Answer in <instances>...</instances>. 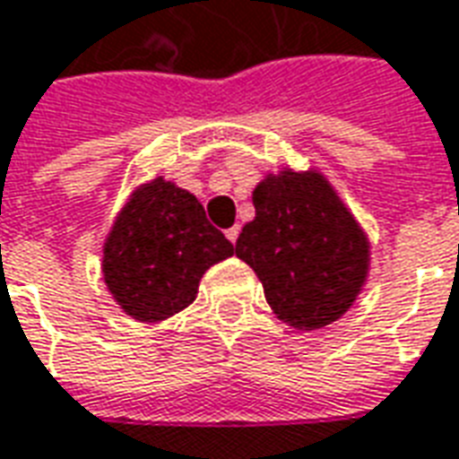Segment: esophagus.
Returning a JSON list of instances; mask_svg holds the SVG:
<instances>
[{
	"label": "esophagus",
	"instance_id": "obj_1",
	"mask_svg": "<svg viewBox=\"0 0 459 459\" xmlns=\"http://www.w3.org/2000/svg\"><path fill=\"white\" fill-rule=\"evenodd\" d=\"M238 233H240L238 226H230V229L226 230V238H229L230 243H236V238H238Z\"/></svg>",
	"mask_w": 459,
	"mask_h": 459
}]
</instances>
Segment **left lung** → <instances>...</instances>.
Wrapping results in <instances>:
<instances>
[{"instance_id":"left-lung-1","label":"left lung","mask_w":459,"mask_h":459,"mask_svg":"<svg viewBox=\"0 0 459 459\" xmlns=\"http://www.w3.org/2000/svg\"><path fill=\"white\" fill-rule=\"evenodd\" d=\"M253 206L236 255L278 319L312 332L344 317L368 280L371 240L325 171L282 164L255 184Z\"/></svg>"}]
</instances>
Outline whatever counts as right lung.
<instances>
[{
	"mask_svg": "<svg viewBox=\"0 0 459 459\" xmlns=\"http://www.w3.org/2000/svg\"><path fill=\"white\" fill-rule=\"evenodd\" d=\"M233 255L201 201L167 177L130 191L103 240L100 273L127 317L157 325L196 299L204 273Z\"/></svg>",
	"mask_w": 459,
	"mask_h": 459,
	"instance_id": "1",
	"label": "right lung"
}]
</instances>
